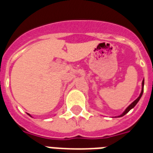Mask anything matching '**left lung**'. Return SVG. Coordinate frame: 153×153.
<instances>
[{
  "label": "left lung",
  "mask_w": 153,
  "mask_h": 153,
  "mask_svg": "<svg viewBox=\"0 0 153 153\" xmlns=\"http://www.w3.org/2000/svg\"><path fill=\"white\" fill-rule=\"evenodd\" d=\"M144 84H145V80L143 79L142 83H141V91H140V95H139V97H138V98H137V99H136L135 101H133V102H132V103H131V104L129 105H128V106L127 107V108H126V109H125V111H124L123 113H122V114H120L119 116L114 117H123L124 115H126V114H127V113H128V112L129 111L130 109H133V107L135 106L137 104V102H139V100H140V98H141V96H142V94H143V92H144Z\"/></svg>",
  "instance_id": "1"
}]
</instances>
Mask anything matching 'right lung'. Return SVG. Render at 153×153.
<instances>
[{"label": "right lung", "instance_id": "right-lung-1", "mask_svg": "<svg viewBox=\"0 0 153 153\" xmlns=\"http://www.w3.org/2000/svg\"><path fill=\"white\" fill-rule=\"evenodd\" d=\"M28 115H29V116H31V115H30V114H28Z\"/></svg>", "mask_w": 153, "mask_h": 153}]
</instances>
